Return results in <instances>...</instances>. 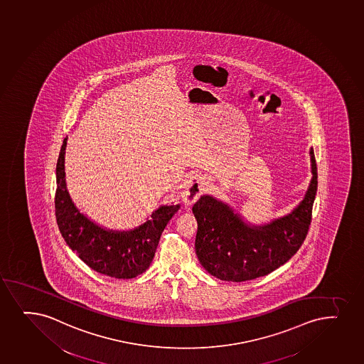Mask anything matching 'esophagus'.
Masks as SVG:
<instances>
[{"mask_svg":"<svg viewBox=\"0 0 364 364\" xmlns=\"http://www.w3.org/2000/svg\"><path fill=\"white\" fill-rule=\"evenodd\" d=\"M206 186V181L204 177L198 173L189 176L187 180L184 181L183 187L181 191V198L184 205H192L200 197L201 193Z\"/></svg>","mask_w":364,"mask_h":364,"instance_id":"1","label":"esophagus"}]
</instances>
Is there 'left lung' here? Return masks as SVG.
Instances as JSON below:
<instances>
[{
  "mask_svg": "<svg viewBox=\"0 0 364 364\" xmlns=\"http://www.w3.org/2000/svg\"><path fill=\"white\" fill-rule=\"evenodd\" d=\"M311 181L305 197L290 213L264 225L247 222L218 198L205 194L193 205L197 218L196 252L210 274L226 282H245L284 264L300 249L309 232L317 193V165L309 149Z\"/></svg>",
  "mask_w": 364,
  "mask_h": 364,
  "instance_id": "1",
  "label": "left lung"
}]
</instances>
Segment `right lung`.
<instances>
[{
	"label": "right lung",
	"mask_w": 364,
	"mask_h": 364,
	"mask_svg": "<svg viewBox=\"0 0 364 364\" xmlns=\"http://www.w3.org/2000/svg\"><path fill=\"white\" fill-rule=\"evenodd\" d=\"M67 137L59 151L55 178V218L59 230L71 250L100 274L131 279L151 266L160 235L180 204L161 205L142 225L130 230H109L80 211L68 191L65 180Z\"/></svg>",
	"instance_id": "1"
}]
</instances>
